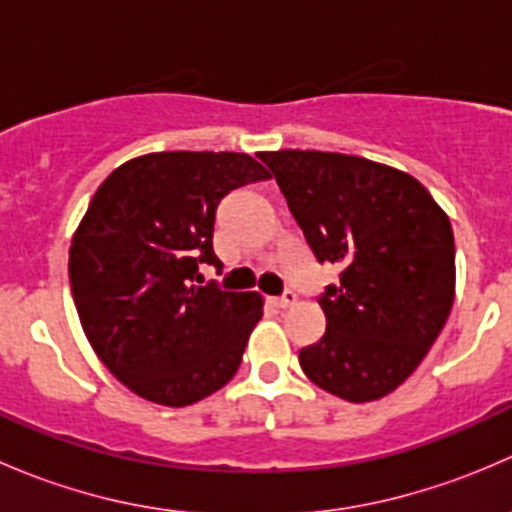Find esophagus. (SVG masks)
<instances>
[{"label": "esophagus", "instance_id": "esophagus-1", "mask_svg": "<svg viewBox=\"0 0 512 512\" xmlns=\"http://www.w3.org/2000/svg\"><path fill=\"white\" fill-rule=\"evenodd\" d=\"M297 302V294L292 292V289H285V292L280 294V297H275V304L280 309H285V307H289V304H294Z\"/></svg>", "mask_w": 512, "mask_h": 512}]
</instances>
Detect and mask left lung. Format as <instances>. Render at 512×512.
<instances>
[{
    "mask_svg": "<svg viewBox=\"0 0 512 512\" xmlns=\"http://www.w3.org/2000/svg\"><path fill=\"white\" fill-rule=\"evenodd\" d=\"M317 262L342 267L319 304L327 332L299 352L309 381L352 404L404 384L456 292L448 215L409 173L322 151L260 153Z\"/></svg>",
    "mask_w": 512,
    "mask_h": 512,
    "instance_id": "obj_1",
    "label": "left lung"
}]
</instances>
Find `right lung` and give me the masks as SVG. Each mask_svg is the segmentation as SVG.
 <instances>
[{"label": "right lung", "mask_w": 512, "mask_h": 512, "mask_svg": "<svg viewBox=\"0 0 512 512\" xmlns=\"http://www.w3.org/2000/svg\"><path fill=\"white\" fill-rule=\"evenodd\" d=\"M267 178L247 153L170 151L128 160L96 190L71 242V294L98 359L133 394L190 406L235 376L262 299L200 285L198 270L220 265V200Z\"/></svg>", "instance_id": "right-lung-1"}]
</instances>
